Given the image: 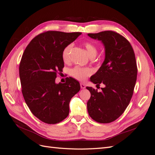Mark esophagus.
<instances>
[{"mask_svg":"<svg viewBox=\"0 0 155 155\" xmlns=\"http://www.w3.org/2000/svg\"><path fill=\"white\" fill-rule=\"evenodd\" d=\"M80 87H81V89H85V84H83V83H80Z\"/></svg>","mask_w":155,"mask_h":155,"instance_id":"esophagus-1","label":"esophagus"}]
</instances>
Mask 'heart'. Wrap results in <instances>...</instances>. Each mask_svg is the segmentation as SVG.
Segmentation results:
<instances>
[{"mask_svg":"<svg viewBox=\"0 0 155 155\" xmlns=\"http://www.w3.org/2000/svg\"><path fill=\"white\" fill-rule=\"evenodd\" d=\"M87 50L88 55L91 58L96 57L98 52L97 48L91 41H84L83 43ZM73 45L70 44L66 45L62 51V58L64 62H68L70 60L71 52H72ZM70 75L79 81H85V79L93 74V70L90 68H82L80 66H75L70 70Z\"/></svg>","mask_w":155,"mask_h":155,"instance_id":"obj_1","label":"heart"}]
</instances>
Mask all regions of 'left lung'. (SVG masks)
I'll use <instances>...</instances> for the list:
<instances>
[{
  "label": "left lung",
  "mask_w": 155,
  "mask_h": 155,
  "mask_svg": "<svg viewBox=\"0 0 155 155\" xmlns=\"http://www.w3.org/2000/svg\"><path fill=\"white\" fill-rule=\"evenodd\" d=\"M88 36L102 41L105 47V60L91 81L97 87L105 85L101 92L87 87L91 93L87 102L89 115L100 123H110L126 110L134 93L137 68L135 54L129 41L112 31L89 33Z\"/></svg>",
  "instance_id": "1"
}]
</instances>
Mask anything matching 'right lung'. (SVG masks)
Wrapping results in <instances>:
<instances>
[{
	"instance_id": "right-lung-1",
	"label": "right lung",
	"mask_w": 155,
	"mask_h": 155,
	"mask_svg": "<svg viewBox=\"0 0 155 155\" xmlns=\"http://www.w3.org/2000/svg\"><path fill=\"white\" fill-rule=\"evenodd\" d=\"M81 35L44 32L25 49L19 68L22 94L32 114L45 123H58L67 117L70 100L80 90L79 83L72 78L58 84L55 79L64 66L62 50Z\"/></svg>"
}]
</instances>
